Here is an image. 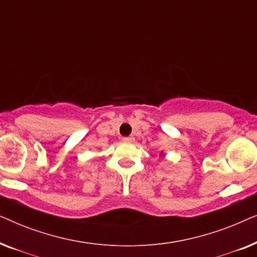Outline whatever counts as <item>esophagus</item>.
Returning <instances> with one entry per match:
<instances>
[{
    "label": "esophagus",
    "instance_id": "1",
    "mask_svg": "<svg viewBox=\"0 0 257 257\" xmlns=\"http://www.w3.org/2000/svg\"><path fill=\"white\" fill-rule=\"evenodd\" d=\"M122 142L133 143V142H135V137H125V138H122Z\"/></svg>",
    "mask_w": 257,
    "mask_h": 257
}]
</instances>
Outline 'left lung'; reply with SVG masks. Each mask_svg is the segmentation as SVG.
Segmentation results:
<instances>
[{"label": "left lung", "mask_w": 257, "mask_h": 257, "mask_svg": "<svg viewBox=\"0 0 257 257\" xmlns=\"http://www.w3.org/2000/svg\"><path fill=\"white\" fill-rule=\"evenodd\" d=\"M163 153H164V152H163V151H160V156H163Z\"/></svg>", "instance_id": "8db88e82"}]
</instances>
